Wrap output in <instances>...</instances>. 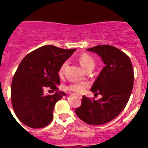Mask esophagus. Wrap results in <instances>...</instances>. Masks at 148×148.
I'll return each mask as SVG.
<instances>
[{
  "instance_id": "esophagus-1",
  "label": "esophagus",
  "mask_w": 148,
  "mask_h": 148,
  "mask_svg": "<svg viewBox=\"0 0 148 148\" xmlns=\"http://www.w3.org/2000/svg\"><path fill=\"white\" fill-rule=\"evenodd\" d=\"M79 98H80V99H82V96H79Z\"/></svg>"
}]
</instances>
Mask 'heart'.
Here are the masks:
<instances>
[{
	"mask_svg": "<svg viewBox=\"0 0 148 148\" xmlns=\"http://www.w3.org/2000/svg\"><path fill=\"white\" fill-rule=\"evenodd\" d=\"M78 61H79L80 64L82 65V66L85 71H87L89 69H93L94 66H95V60H94L92 56H90L88 54H82L78 58ZM68 61H64L62 65L60 67V74H62L64 73ZM87 86H88V84L87 83H75L72 84L70 86H68L66 87V90L68 91H70V92L80 94L84 91V90H85Z\"/></svg>",
	"mask_w": 148,
	"mask_h": 148,
	"instance_id": "obj_1",
	"label": "heart"
}]
</instances>
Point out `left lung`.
Listing matches in <instances>:
<instances>
[{
    "label": "left lung",
    "mask_w": 148,
    "mask_h": 148,
    "mask_svg": "<svg viewBox=\"0 0 148 148\" xmlns=\"http://www.w3.org/2000/svg\"><path fill=\"white\" fill-rule=\"evenodd\" d=\"M87 50L99 55L105 64L91 88L102 98L95 101L84 95L82 105L75 111L87 124L104 125L117 117L127 104L133 87V66L130 58L113 46L98 45Z\"/></svg>",
    "instance_id": "left-lung-1"
}]
</instances>
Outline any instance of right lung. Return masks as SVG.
Instances as JSON below:
<instances>
[{
    "label": "right lung",
    "instance_id": "1",
    "mask_svg": "<svg viewBox=\"0 0 148 148\" xmlns=\"http://www.w3.org/2000/svg\"><path fill=\"white\" fill-rule=\"evenodd\" d=\"M75 51L45 45L23 58L11 86L13 109L23 124L32 128H42L53 121L55 104L66 95L58 91V72L63 63ZM46 88L56 92L52 96L44 95Z\"/></svg>",
    "mask_w": 148,
    "mask_h": 148
}]
</instances>
